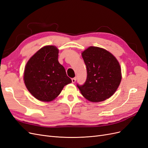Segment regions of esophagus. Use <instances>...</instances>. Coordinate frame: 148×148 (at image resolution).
<instances>
[{
  "instance_id": "34e87169",
  "label": "esophagus",
  "mask_w": 148,
  "mask_h": 148,
  "mask_svg": "<svg viewBox=\"0 0 148 148\" xmlns=\"http://www.w3.org/2000/svg\"><path fill=\"white\" fill-rule=\"evenodd\" d=\"M76 80H77V78H76V77H75V78H73L72 79H71V81H72V83H75Z\"/></svg>"
}]
</instances>
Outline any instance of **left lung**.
Instances as JSON below:
<instances>
[{"label":"left lung","mask_w":148,"mask_h":148,"mask_svg":"<svg viewBox=\"0 0 148 148\" xmlns=\"http://www.w3.org/2000/svg\"><path fill=\"white\" fill-rule=\"evenodd\" d=\"M82 55L86 66L87 78L83 85L77 84V87L91 102L108 99L115 93L122 79L118 60L110 52L98 47H89Z\"/></svg>","instance_id":"8db88e82"}]
</instances>
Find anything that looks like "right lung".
Wrapping results in <instances>:
<instances>
[{"instance_id":"1","label":"right lung","mask_w":148,"mask_h":148,"mask_svg":"<svg viewBox=\"0 0 148 148\" xmlns=\"http://www.w3.org/2000/svg\"><path fill=\"white\" fill-rule=\"evenodd\" d=\"M58 56L59 49L56 46H46L34 53L25 66V86L39 101H53L65 85L71 83L64 67L58 61Z\"/></svg>"}]
</instances>
